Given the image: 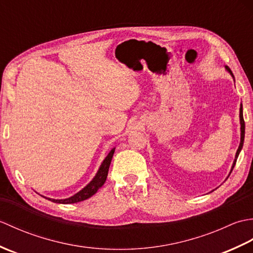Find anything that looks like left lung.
<instances>
[{
  "label": "left lung",
  "instance_id": "1",
  "mask_svg": "<svg viewBox=\"0 0 253 253\" xmlns=\"http://www.w3.org/2000/svg\"><path fill=\"white\" fill-rule=\"evenodd\" d=\"M228 72L233 75L232 71L227 67ZM239 117H240V125H241V138H240V144H239V148L237 150V152H236V157H235V161H234V164H233V168H232V170H230V173L233 171V169L235 168V164L236 162H237V158L239 155V152L240 150L243 149V146H244V139H245V121H244V116H243V106H240V113H239Z\"/></svg>",
  "mask_w": 253,
  "mask_h": 253
}]
</instances>
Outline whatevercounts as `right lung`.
I'll return each mask as SVG.
<instances>
[{"label":"right lung","mask_w":253,"mask_h":253,"mask_svg":"<svg viewBox=\"0 0 253 253\" xmlns=\"http://www.w3.org/2000/svg\"><path fill=\"white\" fill-rule=\"evenodd\" d=\"M115 149H112L111 152L107 154V157L102 163L100 169L96 173L95 177L92 179V181L90 182L89 185L85 186L83 190H80L76 195L68 198V199H64V200H54V199H49L52 202L55 203H63V204H69V203H77L80 201H84L85 199H88L90 197H92L94 193L98 191L100 188L103 186V184L106 180L107 173H109V169H110V164L113 158V154H114Z\"/></svg>","instance_id":"obj_1"}]
</instances>
